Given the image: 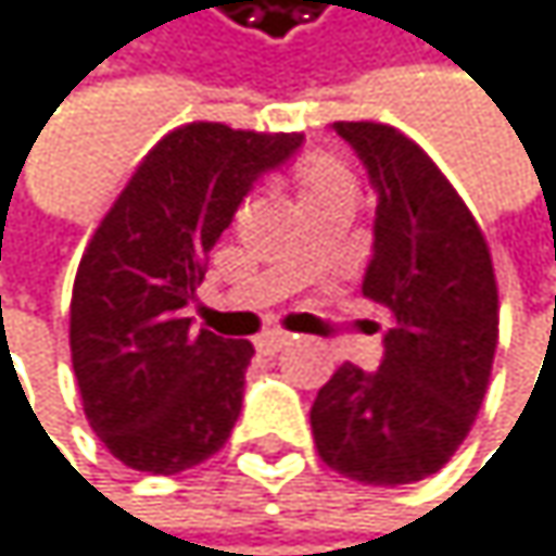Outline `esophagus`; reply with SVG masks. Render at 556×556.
Instances as JSON below:
<instances>
[{"instance_id":"1","label":"esophagus","mask_w":556,"mask_h":556,"mask_svg":"<svg viewBox=\"0 0 556 556\" xmlns=\"http://www.w3.org/2000/svg\"><path fill=\"white\" fill-rule=\"evenodd\" d=\"M291 333H285V330H271V333H262L258 340H255V346H258V353H265V356H275V353H281L285 346H291Z\"/></svg>"}]
</instances>
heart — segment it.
Listing matches in <instances>:
<instances>
[{"mask_svg": "<svg viewBox=\"0 0 556 556\" xmlns=\"http://www.w3.org/2000/svg\"><path fill=\"white\" fill-rule=\"evenodd\" d=\"M294 184L301 200H317L333 190H353V170L333 151H307L294 167Z\"/></svg>", "mask_w": 556, "mask_h": 556, "instance_id": "1", "label": "heart"}]
</instances>
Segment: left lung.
Segmentation results:
<instances>
[{
    "instance_id": "1",
    "label": "left lung",
    "mask_w": 556,
    "mask_h": 556,
    "mask_svg": "<svg viewBox=\"0 0 556 556\" xmlns=\"http://www.w3.org/2000/svg\"><path fill=\"white\" fill-rule=\"evenodd\" d=\"M379 190L363 294L392 317L379 372L343 363L317 392L320 459L366 485L433 476L482 408L498 346L489 242L430 154L382 123H333Z\"/></svg>"
}]
</instances>
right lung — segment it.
I'll use <instances>...</instances> for the list:
<instances>
[{
    "label": "right lung",
    "mask_w": 556,
    "mask_h": 556,
    "mask_svg": "<svg viewBox=\"0 0 556 556\" xmlns=\"http://www.w3.org/2000/svg\"><path fill=\"white\" fill-rule=\"evenodd\" d=\"M298 144V132L187 123L97 226L74 278L71 359L84 415L119 463L174 476L229 440L255 350L193 330L187 304L242 197Z\"/></svg>",
    "instance_id": "add662e5"
}]
</instances>
